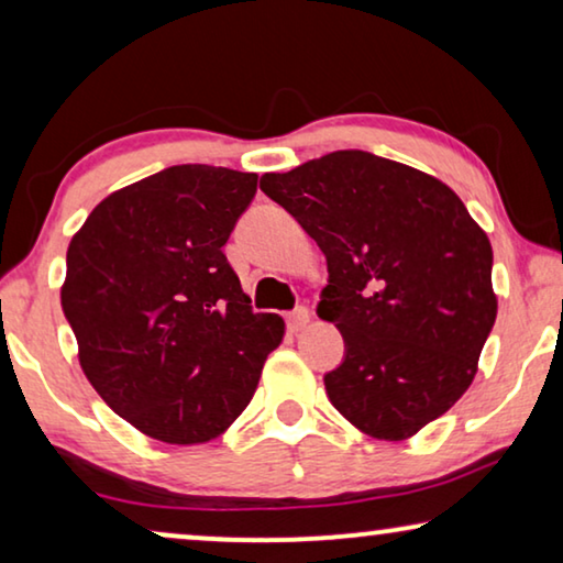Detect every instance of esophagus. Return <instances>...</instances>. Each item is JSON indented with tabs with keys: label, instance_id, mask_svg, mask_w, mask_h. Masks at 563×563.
<instances>
[{
	"label": "esophagus",
	"instance_id": "34e87169",
	"mask_svg": "<svg viewBox=\"0 0 563 563\" xmlns=\"http://www.w3.org/2000/svg\"><path fill=\"white\" fill-rule=\"evenodd\" d=\"M307 322H310V310H307V307H295V310L287 314V328L291 333H299Z\"/></svg>",
	"mask_w": 563,
	"mask_h": 563
}]
</instances>
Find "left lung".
Returning <instances> with one entry per match:
<instances>
[{
  "mask_svg": "<svg viewBox=\"0 0 563 563\" xmlns=\"http://www.w3.org/2000/svg\"><path fill=\"white\" fill-rule=\"evenodd\" d=\"M328 261L318 314L341 330L330 402L402 441L464 395L497 318L492 245L443 181L368 151L261 176Z\"/></svg>",
  "mask_w": 563,
  "mask_h": 563,
  "instance_id": "1",
  "label": "left lung"
}]
</instances>
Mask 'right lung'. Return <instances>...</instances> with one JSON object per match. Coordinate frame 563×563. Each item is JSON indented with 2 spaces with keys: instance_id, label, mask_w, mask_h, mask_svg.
<instances>
[{
  "instance_id": "right-lung-1",
  "label": "right lung",
  "mask_w": 563,
  "mask_h": 563,
  "mask_svg": "<svg viewBox=\"0 0 563 563\" xmlns=\"http://www.w3.org/2000/svg\"><path fill=\"white\" fill-rule=\"evenodd\" d=\"M256 174L168 166L99 202L66 253L60 305L97 395L164 443L220 435L258 387L284 320L253 312L222 245Z\"/></svg>"
}]
</instances>
